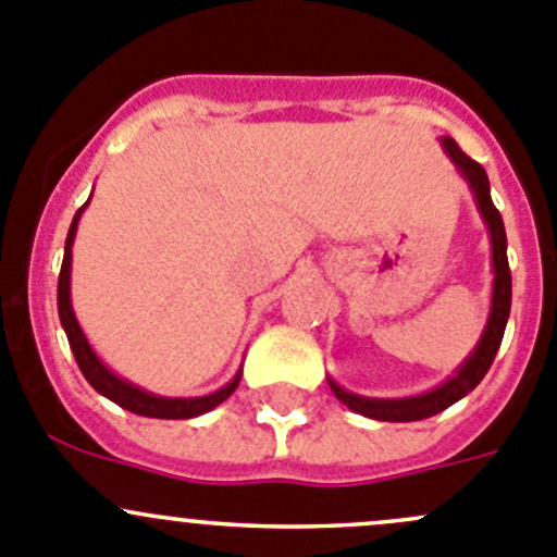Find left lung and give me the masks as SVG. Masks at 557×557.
Instances as JSON below:
<instances>
[{
	"mask_svg": "<svg viewBox=\"0 0 557 557\" xmlns=\"http://www.w3.org/2000/svg\"><path fill=\"white\" fill-rule=\"evenodd\" d=\"M441 147H444V152L449 154V160L457 165L460 176L468 182V187H471L479 214H482L484 225H487L490 231V250H493L495 274L490 315L487 323H484V332L482 337H479L476 348H473L471 354H468V359L457 367L455 375H449L444 383L430 388V392L413 394V397H361V394H354L348 392V388L339 386L334 377H326L334 397H337L339 403L348 405L356 413L367 416V419H377V422H419V419L441 413V410H446L449 405H455L457 399L466 397L468 392H473V388L479 386V381L487 375L490 364H493L495 354H498L500 348V339H504L506 321H509L511 272L509 258H506V228L504 218H500V212L493 203V196H490L487 171H484L476 160L468 158L449 135L441 138Z\"/></svg>",
	"mask_w": 557,
	"mask_h": 557,
	"instance_id": "obj_1",
	"label": "left lung"
}]
</instances>
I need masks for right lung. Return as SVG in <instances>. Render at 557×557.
<instances>
[{"instance_id": "1", "label": "right lung", "mask_w": 557, "mask_h": 557, "mask_svg": "<svg viewBox=\"0 0 557 557\" xmlns=\"http://www.w3.org/2000/svg\"><path fill=\"white\" fill-rule=\"evenodd\" d=\"M89 207V201L75 212L73 223H70L67 242H64V261L62 272H59V285H57V307H59V321H62L64 334H67L70 350H73L75 361H78L81 372H84L86 381L91 383L95 392H100L102 397H108L111 403H116L119 408L129 410V413L149 416V419H193V416H201L207 410L218 408L223 399H228L236 392L242 381V367L236 370V375L231 377L225 386H220L218 392L203 394V397H160V394L147 392V388L135 386V383L124 381L116 372L108 370V364H102L100 356L95 354V348L86 339L84 329H81L78 318H75L73 299H70V269H73V242L75 231H78V220L84 214V209Z\"/></svg>"}]
</instances>
